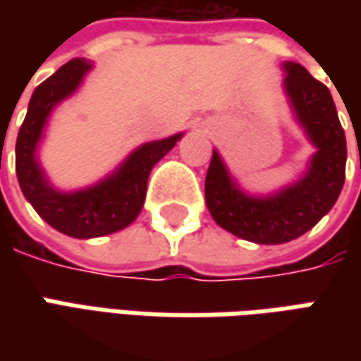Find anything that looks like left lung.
<instances>
[{"label":"left lung","instance_id":"1","mask_svg":"<svg viewBox=\"0 0 361 361\" xmlns=\"http://www.w3.org/2000/svg\"><path fill=\"white\" fill-rule=\"evenodd\" d=\"M285 70L287 96L317 146L310 173L275 197L255 199L233 185L221 157L213 152L204 178V199L216 225L261 245L293 241L313 229L336 204L345 180V134L327 86L295 62L285 63Z\"/></svg>","mask_w":361,"mask_h":361}]
</instances>
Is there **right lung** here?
Instances as JSON below:
<instances>
[{"mask_svg": "<svg viewBox=\"0 0 361 361\" xmlns=\"http://www.w3.org/2000/svg\"><path fill=\"white\" fill-rule=\"evenodd\" d=\"M90 68L88 60L74 58L42 82L32 94L16 142V173L21 192L48 225L76 239L102 237L128 227L145 204L146 183L152 166L183 136L174 134L171 138L140 146L120 166L118 173L96 187L70 195L54 190L35 160V145L51 108L76 90Z\"/></svg>", "mask_w": 361, "mask_h": 361, "instance_id": "right-lung-1", "label": "right lung"}]
</instances>
